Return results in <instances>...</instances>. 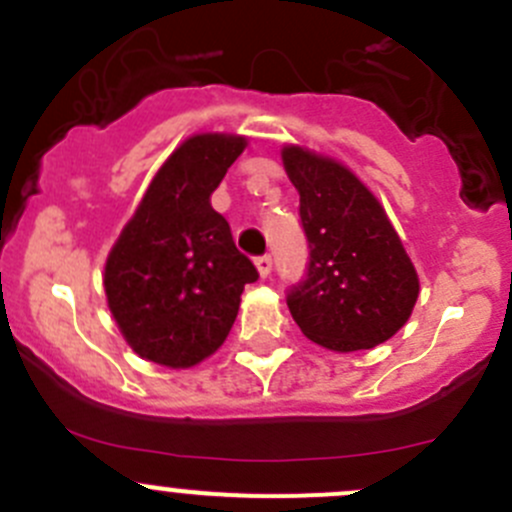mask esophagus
Returning <instances> with one entry per match:
<instances>
[{"label":"esophagus","instance_id":"1","mask_svg":"<svg viewBox=\"0 0 512 512\" xmlns=\"http://www.w3.org/2000/svg\"><path fill=\"white\" fill-rule=\"evenodd\" d=\"M255 265H257V272H260V277H267L272 272V257L270 255L257 257Z\"/></svg>","mask_w":512,"mask_h":512}]
</instances>
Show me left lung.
Listing matches in <instances>:
<instances>
[{
	"label": "left lung",
	"mask_w": 512,
	"mask_h": 512,
	"mask_svg": "<svg viewBox=\"0 0 512 512\" xmlns=\"http://www.w3.org/2000/svg\"><path fill=\"white\" fill-rule=\"evenodd\" d=\"M309 242L307 277L287 294L294 322L332 352L374 349L409 322L418 275L386 210L339 160L282 148Z\"/></svg>",
	"instance_id": "left-lung-1"
}]
</instances>
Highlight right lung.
I'll use <instances>...</instances> for the list:
<instances>
[{
  "mask_svg": "<svg viewBox=\"0 0 512 512\" xmlns=\"http://www.w3.org/2000/svg\"><path fill=\"white\" fill-rule=\"evenodd\" d=\"M247 138L195 133L153 175L103 270L108 309L141 359L188 369L220 349L257 270L210 195Z\"/></svg>",
  "mask_w": 512,
  "mask_h": 512,
  "instance_id": "right-lung-1",
  "label": "right lung"
}]
</instances>
